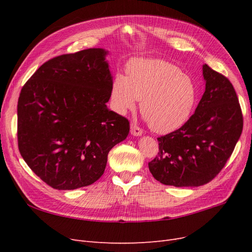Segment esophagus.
Masks as SVG:
<instances>
[{"label": "esophagus", "instance_id": "esophagus-1", "mask_svg": "<svg viewBox=\"0 0 252 252\" xmlns=\"http://www.w3.org/2000/svg\"><path fill=\"white\" fill-rule=\"evenodd\" d=\"M130 132H131V134H132L133 136H140V135L143 134V130H142V129H141L139 126L133 125V124L131 125Z\"/></svg>", "mask_w": 252, "mask_h": 252}]
</instances>
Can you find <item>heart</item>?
<instances>
[{
  "label": "heart",
  "mask_w": 252,
  "mask_h": 252,
  "mask_svg": "<svg viewBox=\"0 0 252 252\" xmlns=\"http://www.w3.org/2000/svg\"><path fill=\"white\" fill-rule=\"evenodd\" d=\"M111 104L118 113L140 108L150 128L158 133L178 130L191 117L197 87L178 66L158 59H134L127 75L117 73L111 84Z\"/></svg>",
  "instance_id": "b5f03b06"
}]
</instances>
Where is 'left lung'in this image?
<instances>
[{"label": "left lung", "mask_w": 252, "mask_h": 252, "mask_svg": "<svg viewBox=\"0 0 252 252\" xmlns=\"http://www.w3.org/2000/svg\"><path fill=\"white\" fill-rule=\"evenodd\" d=\"M205 91L190 119L158 141V156L148 163L164 185L197 187L222 170L243 130V116L232 84L203 65Z\"/></svg>", "instance_id": "obj_1"}]
</instances>
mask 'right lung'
Instances as JSON below:
<instances>
[{
    "label": "right lung",
    "mask_w": 252,
    "mask_h": 252,
    "mask_svg": "<svg viewBox=\"0 0 252 252\" xmlns=\"http://www.w3.org/2000/svg\"><path fill=\"white\" fill-rule=\"evenodd\" d=\"M107 55L90 48L53 58L21 90L19 150L52 188L94 184L104 173L108 152L129 133L128 120L106 105L112 84Z\"/></svg>",
    "instance_id": "1"
}]
</instances>
